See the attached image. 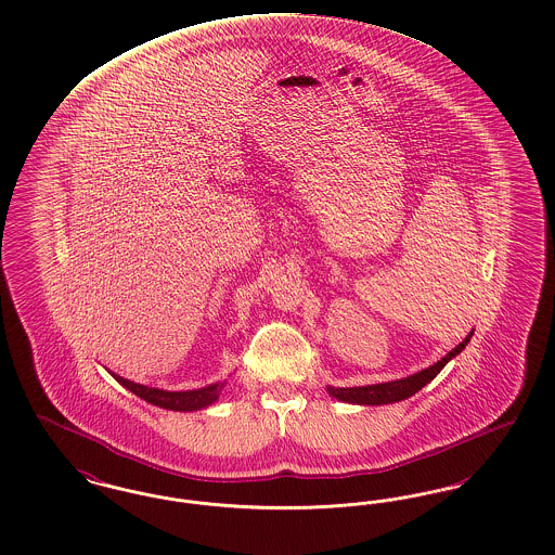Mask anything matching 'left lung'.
I'll return each instance as SVG.
<instances>
[{
	"label": "left lung",
	"instance_id": "left-lung-1",
	"mask_svg": "<svg viewBox=\"0 0 555 555\" xmlns=\"http://www.w3.org/2000/svg\"><path fill=\"white\" fill-rule=\"evenodd\" d=\"M475 331L466 334L465 340L461 345H456L448 356H443L438 363L425 367L422 372L413 374V376L400 377V379H392V382H382V384H367V386H353V388H334L328 386V395L336 400L349 402V404H390V402H399V400L409 399L415 392H420L425 384H429L434 377L438 376L446 367V363L450 359L463 353L470 336Z\"/></svg>",
	"mask_w": 555,
	"mask_h": 555
}]
</instances>
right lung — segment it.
I'll return each mask as SVG.
<instances>
[{
  "label": "right lung",
  "instance_id": "add662e5",
  "mask_svg": "<svg viewBox=\"0 0 555 555\" xmlns=\"http://www.w3.org/2000/svg\"><path fill=\"white\" fill-rule=\"evenodd\" d=\"M124 388H128L135 397H140L160 409H169V411H179V413H190V411H199L210 406L215 400L221 397L222 388L227 386V382H215L208 384L204 388H196V390H163V388H153V386H144V384H135L132 379L117 376L109 372Z\"/></svg>",
  "mask_w": 555,
  "mask_h": 555
}]
</instances>
